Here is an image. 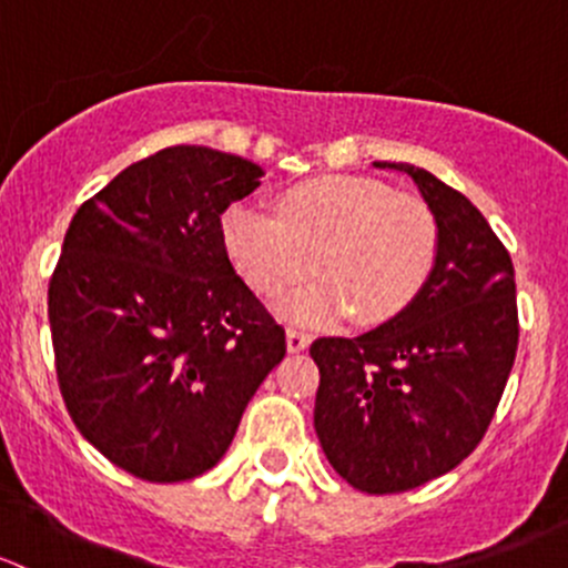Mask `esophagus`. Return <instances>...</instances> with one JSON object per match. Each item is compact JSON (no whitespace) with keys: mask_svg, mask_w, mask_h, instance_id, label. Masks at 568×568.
Listing matches in <instances>:
<instances>
[{"mask_svg":"<svg viewBox=\"0 0 568 568\" xmlns=\"http://www.w3.org/2000/svg\"><path fill=\"white\" fill-rule=\"evenodd\" d=\"M311 341H313V337L307 335V332L294 329V326H288V332H285V343H288V352H291V354L305 352V348L311 346Z\"/></svg>","mask_w":568,"mask_h":568,"instance_id":"34e87169","label":"esophagus"}]
</instances>
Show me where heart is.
I'll list each match as a JSON object with an SVG mask.
<instances>
[{
    "mask_svg": "<svg viewBox=\"0 0 568 568\" xmlns=\"http://www.w3.org/2000/svg\"><path fill=\"white\" fill-rule=\"evenodd\" d=\"M222 244L261 300L283 294L313 261L321 277L280 302V313L300 324L348 313L359 324H385L432 277L439 222L420 194L393 192L376 178L332 175L280 192L274 216L247 203L227 209Z\"/></svg>",
    "mask_w": 568,
    "mask_h": 568,
    "instance_id": "1",
    "label": "heart"
}]
</instances>
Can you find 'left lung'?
Instances as JSON below:
<instances>
[{"label":"left lung","mask_w":568,"mask_h":568,"mask_svg":"<svg viewBox=\"0 0 568 568\" xmlns=\"http://www.w3.org/2000/svg\"><path fill=\"white\" fill-rule=\"evenodd\" d=\"M412 175L439 222V252L420 294L359 337H318V443L335 473L368 495L439 478L484 439L519 343L508 250L478 209L428 170Z\"/></svg>","instance_id":"8db88e82"}]
</instances>
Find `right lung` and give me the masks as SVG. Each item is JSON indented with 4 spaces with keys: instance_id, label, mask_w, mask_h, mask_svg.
<instances>
[{
    "instance_id": "right-lung-1",
    "label": "right lung",
    "mask_w": 568,
    "mask_h": 568,
    "mask_svg": "<svg viewBox=\"0 0 568 568\" xmlns=\"http://www.w3.org/2000/svg\"><path fill=\"white\" fill-rule=\"evenodd\" d=\"M263 170L173 145L79 205L49 283L57 382L82 437L151 484L203 475L285 357V329L222 244Z\"/></svg>"
}]
</instances>
